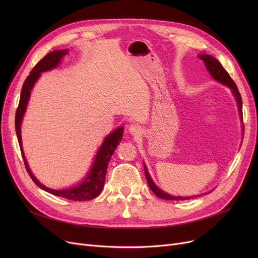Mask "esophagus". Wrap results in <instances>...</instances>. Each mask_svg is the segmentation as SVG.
I'll list each match as a JSON object with an SVG mask.
<instances>
[{
    "label": "esophagus",
    "instance_id": "obj_1",
    "mask_svg": "<svg viewBox=\"0 0 258 258\" xmlns=\"http://www.w3.org/2000/svg\"><path fill=\"white\" fill-rule=\"evenodd\" d=\"M128 132H130V134H132V135H133V136H135V137H139L140 135H141L142 130H141V127H140L138 124H135V123H133V124H131V125L128 126Z\"/></svg>",
    "mask_w": 258,
    "mask_h": 258
}]
</instances>
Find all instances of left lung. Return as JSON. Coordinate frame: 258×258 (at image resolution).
I'll list each match as a JSON object with an SVG mask.
<instances>
[{
	"label": "left lung",
	"instance_id": "8db88e82",
	"mask_svg": "<svg viewBox=\"0 0 258 258\" xmlns=\"http://www.w3.org/2000/svg\"><path fill=\"white\" fill-rule=\"evenodd\" d=\"M199 57L204 61L208 72L210 73V75L219 83L227 86L229 89H231L234 97L236 99L237 102V106H238V111L240 114V117H242V101H241V96L238 92V89L235 85V83L233 81V79L230 77V75L228 74V72L224 69L223 66L220 63V61L214 58L211 55H208V54H200ZM144 172H145V177L148 183V186L152 189V191L160 199L163 200H168V201H184V200H189V199H194V197H175V196H171L163 190H161L159 187H157V185L154 183V181L152 180L150 173L147 171L146 166L144 165ZM196 198V197H195Z\"/></svg>",
	"mask_w": 258,
	"mask_h": 258
}]
</instances>
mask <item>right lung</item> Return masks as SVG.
Masks as SVG:
<instances>
[{
  "mask_svg": "<svg viewBox=\"0 0 258 258\" xmlns=\"http://www.w3.org/2000/svg\"><path fill=\"white\" fill-rule=\"evenodd\" d=\"M67 53H68L67 49L51 51L50 53L47 54L45 57H43L35 64V67L31 70L28 77H27L26 80L24 81V85H23V88L21 91L19 106L17 108V113H16V132H17L18 141L20 144V148H21L22 156L24 159L26 170L28 171L30 178L39 188H42L43 190H45L51 195L64 198V199L71 200V201H80V202L81 201H90V200H93L96 197H98L99 194L102 191L108 162H110L112 155L114 154V151L116 150L117 145L122 140V135H123V128H124L123 126H120V127L116 128L114 132L108 134L105 137L103 143L99 147V150L96 154V157H95L94 163H93L89 173L87 174V177L85 178V180L76 186H73L71 188L60 189V190L46 187L45 185L39 183L36 180V178L32 174V172L28 166V163H27V160L25 158L24 151H23V145H22L21 123H22L24 114L26 112L27 104H28L31 90H32L34 84L36 83V80L39 78L40 73L52 70V69H54V68H56L58 66V63L60 62V59L62 58V56H64Z\"/></svg>",
  "mask_w": 258,
  "mask_h": 258,
  "instance_id": "add662e5",
  "label": "right lung"
}]
</instances>
